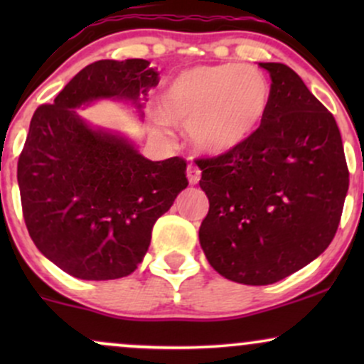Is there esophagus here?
I'll return each instance as SVG.
<instances>
[{
  "label": "esophagus",
  "instance_id": "34e87169",
  "mask_svg": "<svg viewBox=\"0 0 364 364\" xmlns=\"http://www.w3.org/2000/svg\"><path fill=\"white\" fill-rule=\"evenodd\" d=\"M186 176H188V181H190V185H196V183L200 181V176H202V171L196 168V166H188Z\"/></svg>",
  "mask_w": 364,
  "mask_h": 364
}]
</instances>
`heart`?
<instances>
[{
  "instance_id": "1",
  "label": "heart",
  "mask_w": 364,
  "mask_h": 364,
  "mask_svg": "<svg viewBox=\"0 0 364 364\" xmlns=\"http://www.w3.org/2000/svg\"><path fill=\"white\" fill-rule=\"evenodd\" d=\"M270 83L250 65L196 66L179 73L161 97V112L188 127L191 144L212 156L231 152L260 128Z\"/></svg>"
}]
</instances>
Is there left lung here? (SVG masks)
Listing matches in <instances>:
<instances>
[{
	"label": "left lung",
	"mask_w": 364,
	"mask_h": 364,
	"mask_svg": "<svg viewBox=\"0 0 364 364\" xmlns=\"http://www.w3.org/2000/svg\"><path fill=\"white\" fill-rule=\"evenodd\" d=\"M270 75V104L243 145L200 157L208 214L198 237L223 277L274 284L323 253L339 228L349 169L332 112L282 63Z\"/></svg>",
	"instance_id": "left-lung-1"
}]
</instances>
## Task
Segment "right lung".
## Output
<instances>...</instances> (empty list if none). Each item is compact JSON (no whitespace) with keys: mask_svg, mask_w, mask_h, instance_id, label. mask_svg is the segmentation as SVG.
<instances>
[{"mask_svg":"<svg viewBox=\"0 0 364 364\" xmlns=\"http://www.w3.org/2000/svg\"><path fill=\"white\" fill-rule=\"evenodd\" d=\"M149 65L101 60L85 66L53 104L37 107L18 157L28 235L54 265L83 281L132 274L156 220L188 186L185 159L149 161L123 136L92 129L75 111L95 99H145L159 83Z\"/></svg>","mask_w":364,"mask_h":364,"instance_id":"1","label":"right lung"}]
</instances>
